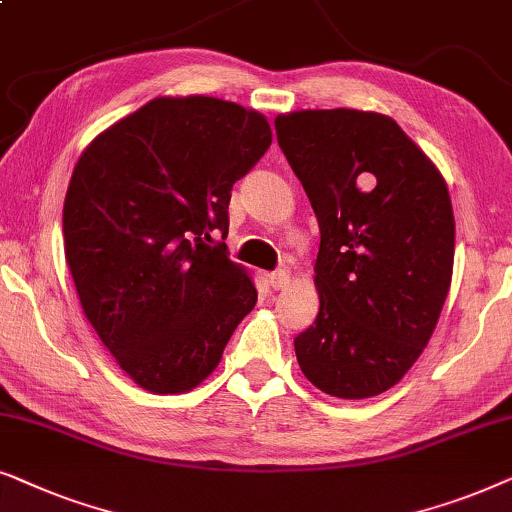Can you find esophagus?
Listing matches in <instances>:
<instances>
[{
	"mask_svg": "<svg viewBox=\"0 0 512 512\" xmlns=\"http://www.w3.org/2000/svg\"><path fill=\"white\" fill-rule=\"evenodd\" d=\"M268 282H270L272 289L279 291V289H284V286H289L291 277H289V272H286V270H275V272H270V275H268Z\"/></svg>",
	"mask_w": 512,
	"mask_h": 512,
	"instance_id": "obj_1",
	"label": "esophagus"
}]
</instances>
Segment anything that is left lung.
<instances>
[{"mask_svg":"<svg viewBox=\"0 0 512 512\" xmlns=\"http://www.w3.org/2000/svg\"><path fill=\"white\" fill-rule=\"evenodd\" d=\"M275 130L321 230L319 314L293 340L300 370L324 394L377 396L419 359L450 291L445 179L373 111H296Z\"/></svg>","mask_w":512,"mask_h":512,"instance_id":"obj_1","label":"left lung"}]
</instances>
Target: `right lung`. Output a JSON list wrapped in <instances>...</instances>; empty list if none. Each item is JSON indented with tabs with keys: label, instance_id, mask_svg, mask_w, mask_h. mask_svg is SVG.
<instances>
[{
	"label": "right lung",
	"instance_id": "add662e5",
	"mask_svg": "<svg viewBox=\"0 0 512 512\" xmlns=\"http://www.w3.org/2000/svg\"><path fill=\"white\" fill-rule=\"evenodd\" d=\"M270 144L268 121L240 104L156 97L76 163L67 265L90 326L142 389H193L254 310L258 293L223 240L233 184Z\"/></svg>",
	"mask_w": 512,
	"mask_h": 512
}]
</instances>
